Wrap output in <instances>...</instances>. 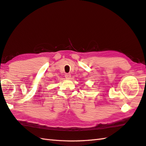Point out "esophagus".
I'll list each match as a JSON object with an SVG mask.
<instances>
[{
	"label": "esophagus",
	"instance_id": "1",
	"mask_svg": "<svg viewBox=\"0 0 146 146\" xmlns=\"http://www.w3.org/2000/svg\"><path fill=\"white\" fill-rule=\"evenodd\" d=\"M65 76L66 79H70V77H71V74L70 73H66Z\"/></svg>",
	"mask_w": 146,
	"mask_h": 146
}]
</instances>
